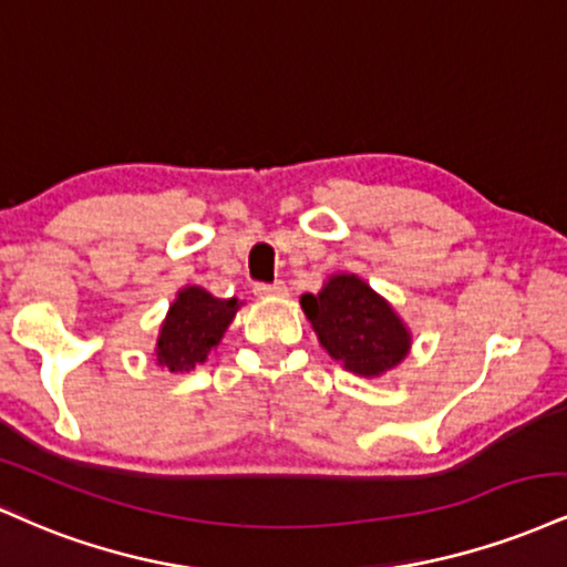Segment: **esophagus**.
<instances>
[{"label":"esophagus","mask_w":567,"mask_h":567,"mask_svg":"<svg viewBox=\"0 0 567 567\" xmlns=\"http://www.w3.org/2000/svg\"><path fill=\"white\" fill-rule=\"evenodd\" d=\"M257 297H284L286 295V284L276 281V284H257L255 286Z\"/></svg>","instance_id":"esophagus-1"}]
</instances>
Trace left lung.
Here are the masks:
<instances>
[{
  "label": "left lung",
  "mask_w": 567,
  "mask_h": 567,
  "mask_svg": "<svg viewBox=\"0 0 567 567\" xmlns=\"http://www.w3.org/2000/svg\"><path fill=\"white\" fill-rule=\"evenodd\" d=\"M299 302L323 350L352 374L379 377L409 355L411 331L358 276H331L318 295H302Z\"/></svg>",
  "instance_id": "left-lung-1"
}]
</instances>
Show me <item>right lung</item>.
I'll return each instance as SVG.
<instances>
[{"instance_id":"1","label":"right lung","mask_w":567,"mask_h":567,"mask_svg":"<svg viewBox=\"0 0 567 567\" xmlns=\"http://www.w3.org/2000/svg\"><path fill=\"white\" fill-rule=\"evenodd\" d=\"M236 297L217 299L202 286H185L169 305L156 342V361L169 371H190L204 363L212 348H217L236 310Z\"/></svg>"}]
</instances>
